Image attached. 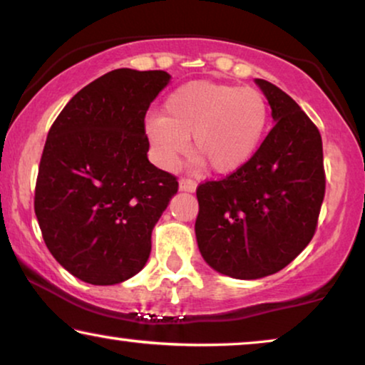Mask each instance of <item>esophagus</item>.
<instances>
[{
	"label": "esophagus",
	"instance_id": "34e87169",
	"mask_svg": "<svg viewBox=\"0 0 365 365\" xmlns=\"http://www.w3.org/2000/svg\"><path fill=\"white\" fill-rule=\"evenodd\" d=\"M178 188H180V192L193 193L197 190V183L190 178H182V180H180V183H178Z\"/></svg>",
	"mask_w": 365,
	"mask_h": 365
}]
</instances>
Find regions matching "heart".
Instances as JSON below:
<instances>
[{
    "label": "heart",
    "instance_id": "heart-1",
    "mask_svg": "<svg viewBox=\"0 0 365 365\" xmlns=\"http://www.w3.org/2000/svg\"><path fill=\"white\" fill-rule=\"evenodd\" d=\"M269 125V105L259 90L197 80L167 96L163 115L145 118V137L162 168H173L188 148L197 163L227 175L254 157Z\"/></svg>",
    "mask_w": 365,
    "mask_h": 365
}]
</instances>
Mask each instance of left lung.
<instances>
[{"instance_id":"8db88e82","label":"left lung","mask_w":365,"mask_h":365,"mask_svg":"<svg viewBox=\"0 0 365 365\" xmlns=\"http://www.w3.org/2000/svg\"><path fill=\"white\" fill-rule=\"evenodd\" d=\"M255 83L274 128L245 167L197 188L198 250L218 274L240 280L275 274L309 245L325 193L317 126L275 85Z\"/></svg>"}]
</instances>
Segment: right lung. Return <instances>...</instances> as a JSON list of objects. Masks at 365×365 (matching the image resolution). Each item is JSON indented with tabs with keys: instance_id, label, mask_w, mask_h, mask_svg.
<instances>
[{
	"instance_id": "obj_1",
	"label": "right lung",
	"mask_w": 365,
	"mask_h": 365,
	"mask_svg": "<svg viewBox=\"0 0 365 365\" xmlns=\"http://www.w3.org/2000/svg\"><path fill=\"white\" fill-rule=\"evenodd\" d=\"M167 71L118 68L68 101L48 133L35 213L58 264L93 285L137 275L152 232L178 190L148 160L145 115L170 83Z\"/></svg>"
}]
</instances>
